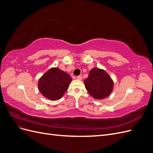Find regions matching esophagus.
I'll use <instances>...</instances> for the list:
<instances>
[{"instance_id":"1","label":"esophagus","mask_w":153,"mask_h":153,"mask_svg":"<svg viewBox=\"0 0 153 153\" xmlns=\"http://www.w3.org/2000/svg\"><path fill=\"white\" fill-rule=\"evenodd\" d=\"M76 78H77L78 80H82V75H79V76H78L76 77Z\"/></svg>"}]
</instances>
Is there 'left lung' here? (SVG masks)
<instances>
[{
	"instance_id": "left-lung-1",
	"label": "left lung",
	"mask_w": 153,
	"mask_h": 153,
	"mask_svg": "<svg viewBox=\"0 0 153 153\" xmlns=\"http://www.w3.org/2000/svg\"><path fill=\"white\" fill-rule=\"evenodd\" d=\"M84 84L90 95L96 100L107 98L114 87V82L108 74L103 69L96 68L90 71Z\"/></svg>"
}]
</instances>
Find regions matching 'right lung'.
<instances>
[{
	"instance_id": "obj_1",
	"label": "right lung",
	"mask_w": 153,
	"mask_h": 153,
	"mask_svg": "<svg viewBox=\"0 0 153 153\" xmlns=\"http://www.w3.org/2000/svg\"><path fill=\"white\" fill-rule=\"evenodd\" d=\"M71 80V77L67 73L57 68H52L39 78L38 89L45 98L56 101L62 98Z\"/></svg>"
}]
</instances>
